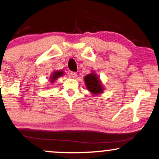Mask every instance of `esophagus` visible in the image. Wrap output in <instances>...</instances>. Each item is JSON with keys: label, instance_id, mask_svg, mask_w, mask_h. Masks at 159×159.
Returning a JSON list of instances; mask_svg holds the SVG:
<instances>
[{"label": "esophagus", "instance_id": "34e87169", "mask_svg": "<svg viewBox=\"0 0 159 159\" xmlns=\"http://www.w3.org/2000/svg\"><path fill=\"white\" fill-rule=\"evenodd\" d=\"M70 77L72 78H76V77H77V73L71 72H70Z\"/></svg>", "mask_w": 159, "mask_h": 159}]
</instances>
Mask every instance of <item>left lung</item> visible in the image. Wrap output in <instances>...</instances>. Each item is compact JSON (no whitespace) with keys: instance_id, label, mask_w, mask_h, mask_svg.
<instances>
[{"instance_id":"1","label":"left lung","mask_w":159,"mask_h":159,"mask_svg":"<svg viewBox=\"0 0 159 159\" xmlns=\"http://www.w3.org/2000/svg\"><path fill=\"white\" fill-rule=\"evenodd\" d=\"M84 80L87 89L92 93L98 95V94L102 93V85L101 84L100 80L94 73L87 75L86 77H84Z\"/></svg>"}]
</instances>
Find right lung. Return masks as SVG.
Wrapping results in <instances>:
<instances>
[{
  "label": "right lung",
  "mask_w": 159,
  "mask_h": 159,
  "mask_svg": "<svg viewBox=\"0 0 159 159\" xmlns=\"http://www.w3.org/2000/svg\"><path fill=\"white\" fill-rule=\"evenodd\" d=\"M64 72L62 71H56V72H54L53 73V75H52L51 77H50V79H51V82H54V80H56V79L57 78H59L60 76L63 75Z\"/></svg>",
  "instance_id": "add662e5"
}]
</instances>
